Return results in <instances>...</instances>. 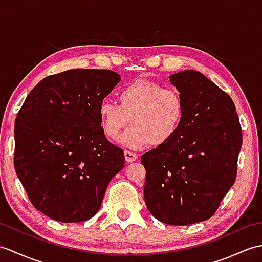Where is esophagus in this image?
<instances>
[{
	"instance_id": "esophagus-1",
	"label": "esophagus",
	"mask_w": 262,
	"mask_h": 262,
	"mask_svg": "<svg viewBox=\"0 0 262 262\" xmlns=\"http://www.w3.org/2000/svg\"><path fill=\"white\" fill-rule=\"evenodd\" d=\"M124 156H125V161L127 163H133L137 160V155L135 153H132L129 150H125Z\"/></svg>"
}]
</instances>
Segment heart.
Returning a JSON list of instances; mask_svg holds the SVG:
<instances>
[{"label": "heart", "mask_w": 262, "mask_h": 262, "mask_svg": "<svg viewBox=\"0 0 262 262\" xmlns=\"http://www.w3.org/2000/svg\"><path fill=\"white\" fill-rule=\"evenodd\" d=\"M116 97L118 105L109 100L100 102V126L105 135L114 139L130 123L118 139L130 149L166 144L183 123L184 101L175 89L142 79L121 87Z\"/></svg>", "instance_id": "1"}]
</instances>
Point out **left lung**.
I'll return each mask as SVG.
<instances>
[{"label":"left lung","mask_w":262,"mask_h":262,"mask_svg":"<svg viewBox=\"0 0 262 262\" xmlns=\"http://www.w3.org/2000/svg\"><path fill=\"white\" fill-rule=\"evenodd\" d=\"M184 101V119L166 144L142 155L144 198L157 220L186 226L208 220L233 185L242 146L231 97L195 70L169 76Z\"/></svg>","instance_id":"1"}]
</instances>
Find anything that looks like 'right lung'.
<instances>
[{
	"label": "right lung",
	"instance_id": "1",
	"mask_svg": "<svg viewBox=\"0 0 262 262\" xmlns=\"http://www.w3.org/2000/svg\"><path fill=\"white\" fill-rule=\"evenodd\" d=\"M119 81L112 70H67L42 79L17 113L15 172L34 208L53 220L93 217L125 165L123 149L107 141L98 117Z\"/></svg>",
	"mask_w": 262,
	"mask_h": 262
}]
</instances>
